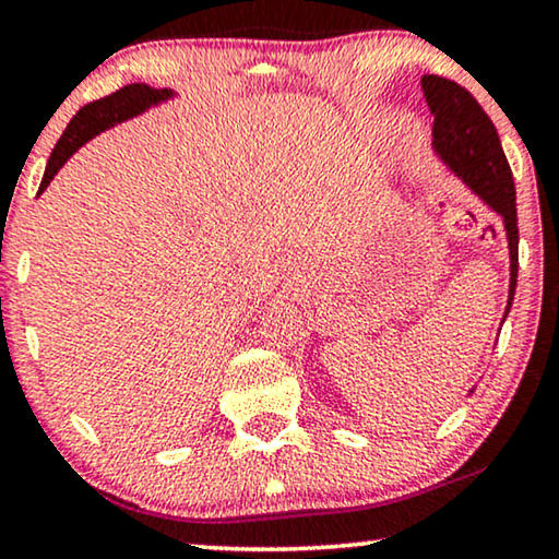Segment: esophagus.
<instances>
[{"mask_svg": "<svg viewBox=\"0 0 559 559\" xmlns=\"http://www.w3.org/2000/svg\"><path fill=\"white\" fill-rule=\"evenodd\" d=\"M294 263H296V261H294Z\"/></svg>", "mask_w": 559, "mask_h": 559, "instance_id": "esophagus-1", "label": "esophagus"}]
</instances>
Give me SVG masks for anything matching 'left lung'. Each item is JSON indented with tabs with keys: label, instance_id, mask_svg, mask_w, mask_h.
I'll list each match as a JSON object with an SVG mask.
<instances>
[{
	"label": "left lung",
	"instance_id": "left-lung-1",
	"mask_svg": "<svg viewBox=\"0 0 559 559\" xmlns=\"http://www.w3.org/2000/svg\"><path fill=\"white\" fill-rule=\"evenodd\" d=\"M423 93L430 106L433 121V148L436 154L459 175L493 212L504 217L509 261H512V278H509V301L512 309L516 271H519V227H516V192L509 162L501 148L499 133L489 116L463 85L440 75H423ZM474 392V390H471Z\"/></svg>",
	"mask_w": 559,
	"mask_h": 559
}]
</instances>
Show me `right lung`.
<instances>
[{
    "label": "right lung",
    "instance_id": "add662e5",
    "mask_svg": "<svg viewBox=\"0 0 559 559\" xmlns=\"http://www.w3.org/2000/svg\"><path fill=\"white\" fill-rule=\"evenodd\" d=\"M171 96H175V93L167 88L156 91V88H148L144 83H131V85H123L121 91L111 93V96L83 106L81 111L73 116V121L68 123V129L62 131V136L52 148L50 159H47L40 192H45V187L50 185V179L55 175H58V169L85 144V141H91L96 133L111 129L116 123L131 119V116L144 114L148 106L162 104V100H167Z\"/></svg>",
    "mask_w": 559,
    "mask_h": 559
}]
</instances>
